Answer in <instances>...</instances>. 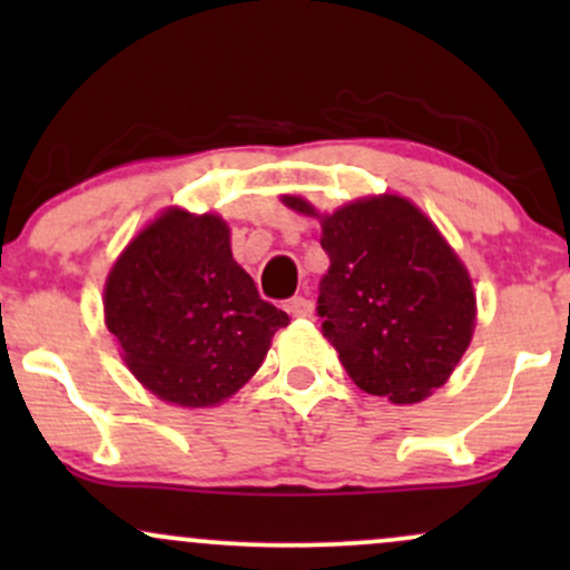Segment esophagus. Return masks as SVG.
<instances>
[{"label":"esophagus","mask_w":570,"mask_h":570,"mask_svg":"<svg viewBox=\"0 0 570 570\" xmlns=\"http://www.w3.org/2000/svg\"><path fill=\"white\" fill-rule=\"evenodd\" d=\"M286 311L297 318H307L313 313V303L307 297H292L289 305H286Z\"/></svg>","instance_id":"esophagus-1"}]
</instances>
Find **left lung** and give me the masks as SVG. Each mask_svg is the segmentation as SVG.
Masks as SVG:
<instances>
[{
  "label": "left lung",
  "instance_id": "1",
  "mask_svg": "<svg viewBox=\"0 0 570 570\" xmlns=\"http://www.w3.org/2000/svg\"><path fill=\"white\" fill-rule=\"evenodd\" d=\"M313 214L303 198H284ZM330 271L316 313L351 381L394 404L421 402L469 348L474 292L431 222L399 195L356 200L322 222Z\"/></svg>",
  "mask_w": 570,
  "mask_h": 570
}]
</instances>
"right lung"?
Returning <instances> with one entry per match:
<instances>
[{
  "mask_svg": "<svg viewBox=\"0 0 570 570\" xmlns=\"http://www.w3.org/2000/svg\"><path fill=\"white\" fill-rule=\"evenodd\" d=\"M128 370L179 407H212L263 364L289 316L259 297L214 214L171 212L130 240L104 289Z\"/></svg>",
  "mask_w": 570,
  "mask_h": 570,
  "instance_id": "add662e5",
  "label": "right lung"
}]
</instances>
